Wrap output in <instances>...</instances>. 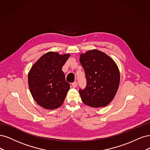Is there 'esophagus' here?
Here are the masks:
<instances>
[{"label": "esophagus", "mask_w": 150, "mask_h": 150, "mask_svg": "<svg viewBox=\"0 0 150 150\" xmlns=\"http://www.w3.org/2000/svg\"><path fill=\"white\" fill-rule=\"evenodd\" d=\"M71 85H72V86H73L74 88H76V86H77V82L76 81H74V83H72Z\"/></svg>", "instance_id": "1"}]
</instances>
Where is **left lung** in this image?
I'll list each match as a JSON object with an SVG mask.
<instances>
[{"label": "left lung", "mask_w": 150, "mask_h": 150, "mask_svg": "<svg viewBox=\"0 0 150 150\" xmlns=\"http://www.w3.org/2000/svg\"><path fill=\"white\" fill-rule=\"evenodd\" d=\"M86 85L79 89L83 103L94 108L103 107L115 97L120 83V71L112 59L105 53L92 50L80 55Z\"/></svg>", "instance_id": "8db88e82"}]
</instances>
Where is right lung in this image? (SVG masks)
Listing matches in <instances>:
<instances>
[{"label": "right lung", "instance_id": "1", "mask_svg": "<svg viewBox=\"0 0 150 150\" xmlns=\"http://www.w3.org/2000/svg\"><path fill=\"white\" fill-rule=\"evenodd\" d=\"M70 54L50 52L42 56L32 66L28 83L33 99L43 108L60 107L70 89L62 69Z\"/></svg>", "mask_w": 150, "mask_h": 150}]
</instances>
